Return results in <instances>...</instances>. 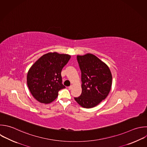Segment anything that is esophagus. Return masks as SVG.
<instances>
[{
	"mask_svg": "<svg viewBox=\"0 0 147 147\" xmlns=\"http://www.w3.org/2000/svg\"><path fill=\"white\" fill-rule=\"evenodd\" d=\"M73 87H74V85H71V86H70L68 87V88H69V90H72V89L73 88Z\"/></svg>",
	"mask_w": 147,
	"mask_h": 147,
	"instance_id": "esophagus-1",
	"label": "esophagus"
}]
</instances>
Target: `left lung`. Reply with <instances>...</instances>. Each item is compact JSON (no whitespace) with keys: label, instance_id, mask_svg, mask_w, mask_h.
<instances>
[{"label":"left lung","instance_id":"obj_1","mask_svg":"<svg viewBox=\"0 0 147 147\" xmlns=\"http://www.w3.org/2000/svg\"><path fill=\"white\" fill-rule=\"evenodd\" d=\"M82 72L81 95L74 98L84 108H92L105 99L112 84V75L106 64L96 56L87 53L77 56Z\"/></svg>","mask_w":147,"mask_h":147}]
</instances>
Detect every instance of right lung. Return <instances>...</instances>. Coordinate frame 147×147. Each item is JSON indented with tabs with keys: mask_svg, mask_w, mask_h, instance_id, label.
Wrapping results in <instances>:
<instances>
[{
	"mask_svg": "<svg viewBox=\"0 0 147 147\" xmlns=\"http://www.w3.org/2000/svg\"><path fill=\"white\" fill-rule=\"evenodd\" d=\"M70 58L67 54L49 52L32 65L28 72L27 84L37 101L51 103L58 96L59 91L65 88L62 84L61 72Z\"/></svg>",
	"mask_w": 147,
	"mask_h": 147,
	"instance_id": "obj_1",
	"label": "right lung"
}]
</instances>
